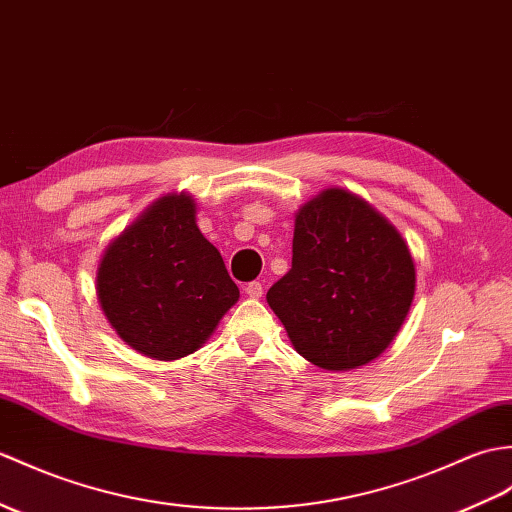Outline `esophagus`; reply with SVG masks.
<instances>
[{
  "label": "esophagus",
  "instance_id": "obj_1",
  "mask_svg": "<svg viewBox=\"0 0 512 512\" xmlns=\"http://www.w3.org/2000/svg\"><path fill=\"white\" fill-rule=\"evenodd\" d=\"M246 294L251 296V299H259L261 294H264V285H261L259 281H251V283H246Z\"/></svg>",
  "mask_w": 512,
  "mask_h": 512
}]
</instances>
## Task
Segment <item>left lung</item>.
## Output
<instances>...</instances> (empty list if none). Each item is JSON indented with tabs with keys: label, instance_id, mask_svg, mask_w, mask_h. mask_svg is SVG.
<instances>
[{
	"label": "left lung",
	"instance_id": "1",
	"mask_svg": "<svg viewBox=\"0 0 512 512\" xmlns=\"http://www.w3.org/2000/svg\"><path fill=\"white\" fill-rule=\"evenodd\" d=\"M414 281L397 229L360 196L327 189L296 216L292 268L266 299L305 360L347 371L397 336Z\"/></svg>",
	"mask_w": 512,
	"mask_h": 512
}]
</instances>
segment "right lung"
Returning a JSON list of instances; mask_svg holds the SVG:
<instances>
[{
	"instance_id": "right-lung-1",
	"label": "right lung",
	"mask_w": 512,
	"mask_h": 512,
	"mask_svg": "<svg viewBox=\"0 0 512 512\" xmlns=\"http://www.w3.org/2000/svg\"><path fill=\"white\" fill-rule=\"evenodd\" d=\"M98 299L135 351L176 360L211 336L240 290L196 227L194 200L181 194L152 205L106 248Z\"/></svg>"
}]
</instances>
